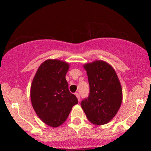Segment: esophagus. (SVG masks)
Here are the masks:
<instances>
[{"label":"esophagus","mask_w":151,"mask_h":151,"mask_svg":"<svg viewBox=\"0 0 151 151\" xmlns=\"http://www.w3.org/2000/svg\"><path fill=\"white\" fill-rule=\"evenodd\" d=\"M75 95L78 99V101H80V95H79V93H75Z\"/></svg>","instance_id":"obj_1"}]
</instances>
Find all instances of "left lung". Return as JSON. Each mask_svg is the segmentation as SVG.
Wrapping results in <instances>:
<instances>
[{
	"label": "left lung",
	"instance_id": "left-lung-1",
	"mask_svg": "<svg viewBox=\"0 0 151 151\" xmlns=\"http://www.w3.org/2000/svg\"><path fill=\"white\" fill-rule=\"evenodd\" d=\"M89 93L81 102L88 120L96 125L107 124L115 116L122 102V89L113 67L97 60L84 66Z\"/></svg>",
	"mask_w": 151,
	"mask_h": 151
}]
</instances>
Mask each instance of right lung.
Wrapping results in <instances>:
<instances>
[{"instance_id": "obj_1", "label": "right lung", "mask_w": 151, "mask_h": 151, "mask_svg": "<svg viewBox=\"0 0 151 151\" xmlns=\"http://www.w3.org/2000/svg\"><path fill=\"white\" fill-rule=\"evenodd\" d=\"M69 67L60 60H46L39 67L31 85V102L35 111L52 127L62 125L73 106L78 104L65 79Z\"/></svg>"}]
</instances>
